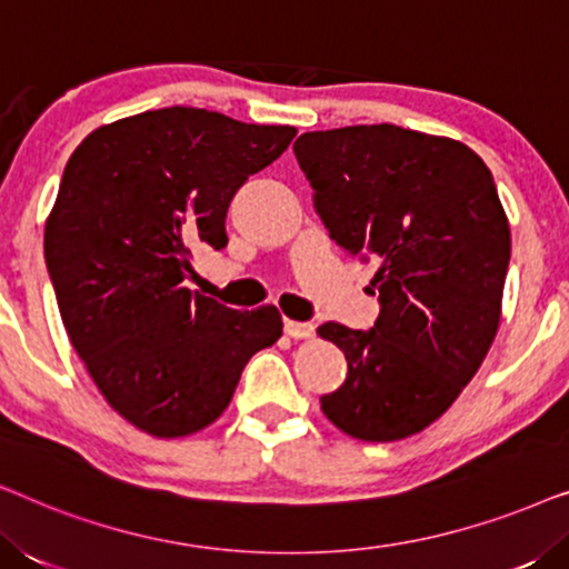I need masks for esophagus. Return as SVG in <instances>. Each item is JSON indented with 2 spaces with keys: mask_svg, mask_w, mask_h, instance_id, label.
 Instances as JSON below:
<instances>
[{
  "mask_svg": "<svg viewBox=\"0 0 569 569\" xmlns=\"http://www.w3.org/2000/svg\"><path fill=\"white\" fill-rule=\"evenodd\" d=\"M313 331H316L313 323H308V321H290V318H284V333H287V337L308 339V337H313Z\"/></svg>",
  "mask_w": 569,
  "mask_h": 569,
  "instance_id": "obj_1",
  "label": "esophagus"
}]
</instances>
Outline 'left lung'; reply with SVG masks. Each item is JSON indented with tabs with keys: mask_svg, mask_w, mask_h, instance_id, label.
<instances>
[{
	"mask_svg": "<svg viewBox=\"0 0 569 569\" xmlns=\"http://www.w3.org/2000/svg\"><path fill=\"white\" fill-rule=\"evenodd\" d=\"M331 240L378 267L372 329L323 323L347 378L323 415L357 440L432 425L485 360L500 326L510 228L485 160L448 137L372 123L295 142Z\"/></svg>",
	"mask_w": 569,
	"mask_h": 569,
	"instance_id": "1",
	"label": "left lung"
}]
</instances>
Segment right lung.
<instances>
[{"label": "right lung", "mask_w": 569, "mask_h": 569, "mask_svg": "<svg viewBox=\"0 0 569 569\" xmlns=\"http://www.w3.org/2000/svg\"><path fill=\"white\" fill-rule=\"evenodd\" d=\"M295 134L173 106L96 129L67 162L43 236L61 321L106 401L154 438L212 425L282 337L274 306L232 310L183 279L193 246H228L232 197Z\"/></svg>", "instance_id": "right-lung-1"}]
</instances>
